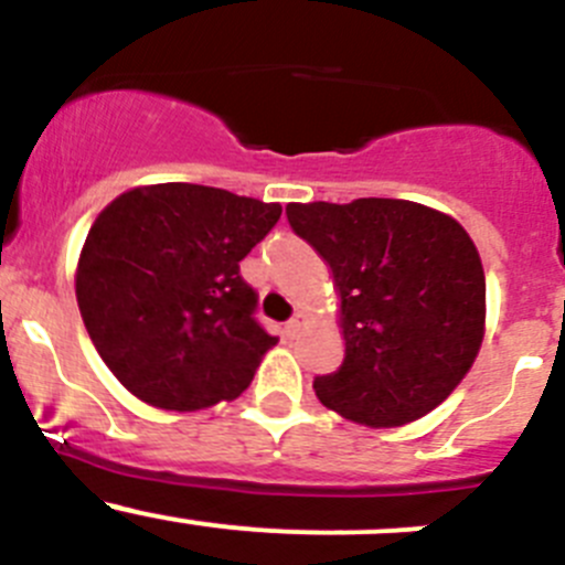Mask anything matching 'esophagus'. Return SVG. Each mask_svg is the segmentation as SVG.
<instances>
[{"mask_svg": "<svg viewBox=\"0 0 565 565\" xmlns=\"http://www.w3.org/2000/svg\"><path fill=\"white\" fill-rule=\"evenodd\" d=\"M303 324H306V315H303V311H295L292 319H289V322L284 324V330H287V335H298Z\"/></svg>", "mask_w": 565, "mask_h": 565, "instance_id": "34e87169", "label": "esophagus"}]
</instances>
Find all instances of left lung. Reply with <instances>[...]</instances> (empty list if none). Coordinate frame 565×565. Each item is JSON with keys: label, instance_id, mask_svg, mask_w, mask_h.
Wrapping results in <instances>:
<instances>
[{"label": "left lung", "instance_id": "obj_1", "mask_svg": "<svg viewBox=\"0 0 565 565\" xmlns=\"http://www.w3.org/2000/svg\"><path fill=\"white\" fill-rule=\"evenodd\" d=\"M289 226L333 270L344 361L315 380L324 407L402 426L446 402L476 361L487 281L470 235L407 199L287 204Z\"/></svg>", "mask_w": 565, "mask_h": 565}]
</instances>
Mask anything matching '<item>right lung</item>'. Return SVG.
<instances>
[{
	"instance_id": "add662e5",
	"label": "right lung",
	"mask_w": 565,
	"mask_h": 565,
	"mask_svg": "<svg viewBox=\"0 0 565 565\" xmlns=\"http://www.w3.org/2000/svg\"><path fill=\"white\" fill-rule=\"evenodd\" d=\"M281 204L224 188H134L95 218L76 270L87 333L114 377L161 409L237 398L276 344L254 317L241 262Z\"/></svg>"
}]
</instances>
